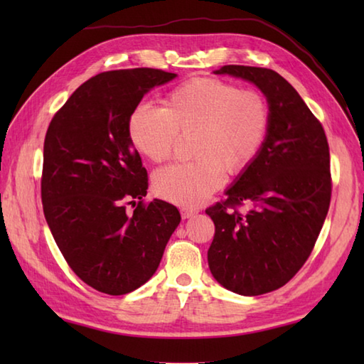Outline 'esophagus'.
I'll return each instance as SVG.
<instances>
[{"label":"esophagus","mask_w":364,"mask_h":364,"mask_svg":"<svg viewBox=\"0 0 364 364\" xmlns=\"http://www.w3.org/2000/svg\"><path fill=\"white\" fill-rule=\"evenodd\" d=\"M198 214L197 210H192V208H183L181 210V215L183 219H191V218H196V215Z\"/></svg>","instance_id":"esophagus-1"}]
</instances>
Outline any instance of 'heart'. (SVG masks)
<instances>
[{
	"instance_id": "b5f03b06",
	"label": "heart",
	"mask_w": 364,
	"mask_h": 364,
	"mask_svg": "<svg viewBox=\"0 0 364 364\" xmlns=\"http://www.w3.org/2000/svg\"><path fill=\"white\" fill-rule=\"evenodd\" d=\"M269 123V103L259 92L196 78L170 90L162 109L137 105L128 117V136L153 162L172 158L180 136H192L191 154L197 159L158 170L153 188L170 203L196 208L222 186L223 168L236 175L257 159Z\"/></svg>"
}]
</instances>
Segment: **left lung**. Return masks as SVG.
Segmentation results:
<instances>
[{"label": "left lung", "mask_w": 364, "mask_h": 364, "mask_svg": "<svg viewBox=\"0 0 364 364\" xmlns=\"http://www.w3.org/2000/svg\"><path fill=\"white\" fill-rule=\"evenodd\" d=\"M214 73L253 82L269 103V131L257 159L227 198L206 210L215 227L208 250L213 277L241 296H259L284 286L311 255L331 197L328 142L282 75L247 65ZM242 204L250 205L247 213L237 211Z\"/></svg>", "instance_id": "1"}]
</instances>
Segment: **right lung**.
<instances>
[{"label":"right lung","instance_id":"obj_1","mask_svg":"<svg viewBox=\"0 0 364 364\" xmlns=\"http://www.w3.org/2000/svg\"><path fill=\"white\" fill-rule=\"evenodd\" d=\"M175 76L158 68L100 73L73 92L46 131V223L73 272L109 296L150 280L181 220L173 205L144 203L149 176L128 136L131 111Z\"/></svg>","mask_w":364,"mask_h":364}]
</instances>
